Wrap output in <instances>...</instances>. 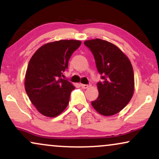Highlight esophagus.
<instances>
[{
	"mask_svg": "<svg viewBox=\"0 0 159 159\" xmlns=\"http://www.w3.org/2000/svg\"><path fill=\"white\" fill-rule=\"evenodd\" d=\"M80 85H81V87H82V88H84V89H85V88H89V87H90V86H91V84H90V83H89V84H80Z\"/></svg>",
	"mask_w": 159,
	"mask_h": 159,
	"instance_id": "esophagus-1",
	"label": "esophagus"
}]
</instances>
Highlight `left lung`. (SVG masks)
Wrapping results in <instances>:
<instances>
[{
  "instance_id": "obj_1",
  "label": "left lung",
  "mask_w": 159,
  "mask_h": 159,
  "mask_svg": "<svg viewBox=\"0 0 159 159\" xmlns=\"http://www.w3.org/2000/svg\"><path fill=\"white\" fill-rule=\"evenodd\" d=\"M84 45L93 55L102 82L97 87L98 96L91 102L98 113L111 116L119 112L132 98L134 76L129 58L118 47L100 39L85 41Z\"/></svg>"
}]
</instances>
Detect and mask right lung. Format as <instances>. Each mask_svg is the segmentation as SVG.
<instances>
[{"mask_svg": "<svg viewBox=\"0 0 159 159\" xmlns=\"http://www.w3.org/2000/svg\"><path fill=\"white\" fill-rule=\"evenodd\" d=\"M81 45L77 40L48 43L34 53L26 71L25 87L30 102L41 114L55 117L66 108L75 87L63 79L69 58Z\"/></svg>", "mask_w": 159, "mask_h": 159, "instance_id": "1", "label": "right lung"}]
</instances>
